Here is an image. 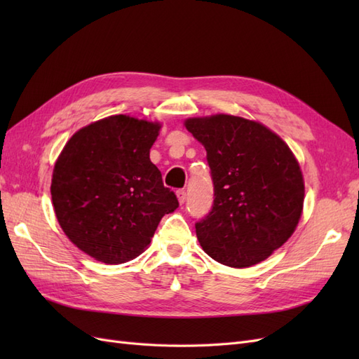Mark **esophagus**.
<instances>
[{
  "label": "esophagus",
  "mask_w": 359,
  "mask_h": 359,
  "mask_svg": "<svg viewBox=\"0 0 359 359\" xmlns=\"http://www.w3.org/2000/svg\"><path fill=\"white\" fill-rule=\"evenodd\" d=\"M186 190H182V189H180V190H177V198H178V202L182 205L184 202H186Z\"/></svg>",
  "instance_id": "1"
}]
</instances>
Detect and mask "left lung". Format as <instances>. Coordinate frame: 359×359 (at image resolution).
<instances>
[{
  "instance_id": "1",
  "label": "left lung",
  "mask_w": 359,
  "mask_h": 359,
  "mask_svg": "<svg viewBox=\"0 0 359 359\" xmlns=\"http://www.w3.org/2000/svg\"><path fill=\"white\" fill-rule=\"evenodd\" d=\"M214 184L198 240L217 262L247 268L283 245L301 219L304 180L295 156L269 128L233 115L190 118Z\"/></svg>"
}]
</instances>
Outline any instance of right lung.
I'll return each instance as SVG.
<instances>
[{
    "instance_id": "right-lung-1",
    "label": "right lung",
    "mask_w": 359,
    "mask_h": 359,
    "mask_svg": "<svg viewBox=\"0 0 359 359\" xmlns=\"http://www.w3.org/2000/svg\"><path fill=\"white\" fill-rule=\"evenodd\" d=\"M158 123L107 116L76 132L52 175V203L61 229L82 252L124 264L149 245L178 199L149 160Z\"/></svg>"
}]
</instances>
